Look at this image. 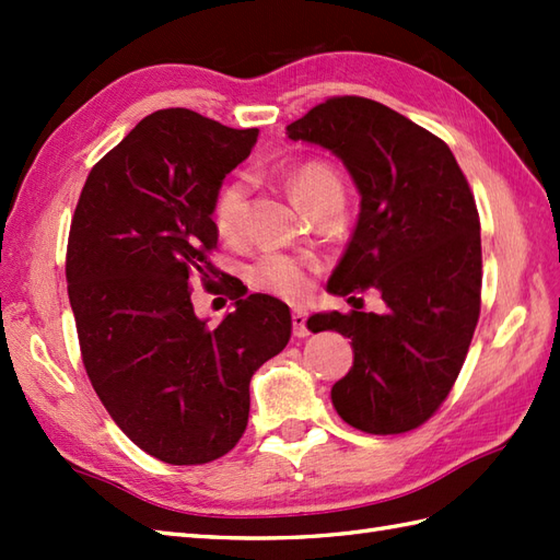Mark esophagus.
I'll return each instance as SVG.
<instances>
[{
	"mask_svg": "<svg viewBox=\"0 0 560 560\" xmlns=\"http://www.w3.org/2000/svg\"><path fill=\"white\" fill-rule=\"evenodd\" d=\"M291 323H293V335L299 337V339L311 335V331H307V325H305V323H307V313L301 311V307H295V311H293Z\"/></svg>",
	"mask_w": 560,
	"mask_h": 560,
	"instance_id": "esophagus-1",
	"label": "esophagus"
}]
</instances>
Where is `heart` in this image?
Masks as SVG:
<instances>
[{
  "instance_id": "b5f03b06",
  "label": "heart",
  "mask_w": 560,
  "mask_h": 560,
  "mask_svg": "<svg viewBox=\"0 0 560 560\" xmlns=\"http://www.w3.org/2000/svg\"><path fill=\"white\" fill-rule=\"evenodd\" d=\"M289 187L293 199L313 213L315 209L329 205V201H341L343 205V187L339 175L329 168L327 163L319 161H305L299 168H293L289 175ZM247 180L245 177H235V180L225 183L217 201H213V223L217 231L225 241H237L245 233L247 223ZM315 265L307 259L289 257L281 253H267L261 255L253 269H249V281L253 287L279 295L287 301H299L311 289V277L315 273Z\"/></svg>"
}]
</instances>
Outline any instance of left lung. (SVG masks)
Masks as SVG:
<instances>
[{
  "instance_id": "left-lung-1",
  "label": "left lung",
  "mask_w": 560,
  "mask_h": 560,
  "mask_svg": "<svg viewBox=\"0 0 560 560\" xmlns=\"http://www.w3.org/2000/svg\"><path fill=\"white\" fill-rule=\"evenodd\" d=\"M287 135L335 153L361 195L327 291L353 301L375 289L385 303L380 315L353 305L311 317L313 331L351 339L331 404L363 433H407L450 395L479 323L481 229L467 177L443 139L359 96L315 105Z\"/></svg>"
}]
</instances>
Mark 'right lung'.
<instances>
[{"instance_id":"obj_1","label":"right lung","mask_w":560,"mask_h":560,"mask_svg":"<svg viewBox=\"0 0 560 560\" xmlns=\"http://www.w3.org/2000/svg\"><path fill=\"white\" fill-rule=\"evenodd\" d=\"M257 135L187 108L153 113L93 165L71 219L67 291L91 385L137 447L180 467L235 447L249 380L291 339L273 295L235 299L217 327L189 299V281L221 273L213 201Z\"/></svg>"}]
</instances>
